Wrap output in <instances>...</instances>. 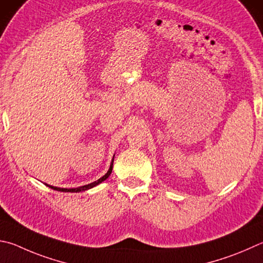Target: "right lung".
Masks as SVG:
<instances>
[{
    "mask_svg": "<svg viewBox=\"0 0 263 263\" xmlns=\"http://www.w3.org/2000/svg\"><path fill=\"white\" fill-rule=\"evenodd\" d=\"M112 164H114V159H112V161H111V164H110V168H109V170H108V173L103 176V177H101L100 179H98L97 181H93V183H90V184H88V185H84V186H80V187H77V189H61V187H55V186H50V185H47V186H49L50 189H52V190H56V191H60V192H82V191H85V190H88V189H92V187H94V186H97L98 184H100V183H102L103 180H106L109 176H110V174H111V171H112Z\"/></svg>",
    "mask_w": 263,
    "mask_h": 263,
    "instance_id": "1",
    "label": "right lung"
}]
</instances>
